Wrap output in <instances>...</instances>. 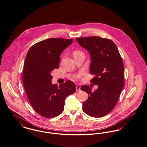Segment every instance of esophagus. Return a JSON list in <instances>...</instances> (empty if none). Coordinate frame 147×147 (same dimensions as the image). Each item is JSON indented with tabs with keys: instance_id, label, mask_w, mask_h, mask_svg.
Masks as SVG:
<instances>
[{
	"instance_id": "34e87169",
	"label": "esophagus",
	"mask_w": 147,
	"mask_h": 147,
	"mask_svg": "<svg viewBox=\"0 0 147 147\" xmlns=\"http://www.w3.org/2000/svg\"><path fill=\"white\" fill-rule=\"evenodd\" d=\"M80 90V87L79 86V85H77L76 86V91L79 92Z\"/></svg>"
}]
</instances>
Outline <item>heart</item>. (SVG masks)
Returning a JSON list of instances; mask_svg holds the SVG:
<instances>
[{
    "instance_id": "1",
    "label": "heart",
    "mask_w": 147,
    "mask_h": 147,
    "mask_svg": "<svg viewBox=\"0 0 147 147\" xmlns=\"http://www.w3.org/2000/svg\"><path fill=\"white\" fill-rule=\"evenodd\" d=\"M79 53V51H75L73 53V54H76V53Z\"/></svg>"
}]
</instances>
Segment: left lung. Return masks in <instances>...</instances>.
I'll return each mask as SVG.
<instances>
[{
	"label": "left lung",
	"instance_id": "8db88e82",
	"mask_svg": "<svg viewBox=\"0 0 147 147\" xmlns=\"http://www.w3.org/2000/svg\"><path fill=\"white\" fill-rule=\"evenodd\" d=\"M79 45L88 51L91 58L90 82L98 86L92 92L89 86H82L88 98L82 109L88 115L103 117L110 113L119 100L124 84V64L117 47L110 39L98 36L76 38Z\"/></svg>",
	"mask_w": 147,
	"mask_h": 147
}]
</instances>
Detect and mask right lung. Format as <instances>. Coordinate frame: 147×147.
Masks as SVG:
<instances>
[{
	"instance_id": "right-lung-1",
	"label": "right lung",
	"mask_w": 147,
	"mask_h": 147,
	"mask_svg": "<svg viewBox=\"0 0 147 147\" xmlns=\"http://www.w3.org/2000/svg\"><path fill=\"white\" fill-rule=\"evenodd\" d=\"M73 39L51 38L40 41L29 49L24 60L23 83L28 99L34 110L41 116L52 118L64 110L65 98L74 93V83L53 84L51 72L58 69L62 52Z\"/></svg>"
}]
</instances>
